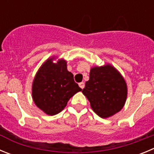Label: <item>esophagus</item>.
Wrapping results in <instances>:
<instances>
[{"instance_id": "esophagus-1", "label": "esophagus", "mask_w": 154, "mask_h": 154, "mask_svg": "<svg viewBox=\"0 0 154 154\" xmlns=\"http://www.w3.org/2000/svg\"><path fill=\"white\" fill-rule=\"evenodd\" d=\"M79 87L82 88V89H83V88H84V87H85V83L84 82H80L79 84Z\"/></svg>"}]
</instances>
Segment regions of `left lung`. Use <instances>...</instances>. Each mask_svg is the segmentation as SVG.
I'll use <instances>...</instances> for the list:
<instances>
[{"label": "left lung", "mask_w": 154, "mask_h": 154, "mask_svg": "<svg viewBox=\"0 0 154 154\" xmlns=\"http://www.w3.org/2000/svg\"><path fill=\"white\" fill-rule=\"evenodd\" d=\"M82 93L91 109L99 117L107 118L121 111L125 104L128 88L125 79L114 66L107 64L90 70L89 80Z\"/></svg>", "instance_id": "1"}]
</instances>
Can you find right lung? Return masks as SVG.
<instances>
[{
  "label": "right lung",
  "mask_w": 154,
  "mask_h": 154,
  "mask_svg": "<svg viewBox=\"0 0 154 154\" xmlns=\"http://www.w3.org/2000/svg\"><path fill=\"white\" fill-rule=\"evenodd\" d=\"M49 58L40 66L33 79L32 96L35 105L48 115H56L64 109L68 101L82 91L75 82L67 63L61 59L53 63Z\"/></svg>",
  "instance_id": "right-lung-1"
}]
</instances>
